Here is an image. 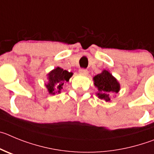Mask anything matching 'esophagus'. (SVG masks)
<instances>
[{
  "mask_svg": "<svg viewBox=\"0 0 154 154\" xmlns=\"http://www.w3.org/2000/svg\"><path fill=\"white\" fill-rule=\"evenodd\" d=\"M79 73L81 74H83V75H87V74H88V70H87V69L81 68L79 70Z\"/></svg>",
  "mask_w": 154,
  "mask_h": 154,
  "instance_id": "obj_1",
  "label": "esophagus"
}]
</instances>
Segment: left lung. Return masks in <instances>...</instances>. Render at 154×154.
<instances>
[{
	"label": "left lung",
	"mask_w": 154,
	"mask_h": 154,
	"mask_svg": "<svg viewBox=\"0 0 154 154\" xmlns=\"http://www.w3.org/2000/svg\"><path fill=\"white\" fill-rule=\"evenodd\" d=\"M94 85L97 88L98 93L97 95L101 100L105 101H110V94L112 93L119 92L120 86L117 80L110 72L103 70L100 74L94 77Z\"/></svg>",
	"instance_id": "1"
}]
</instances>
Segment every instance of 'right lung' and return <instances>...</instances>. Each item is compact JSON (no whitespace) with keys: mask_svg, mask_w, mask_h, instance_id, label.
I'll list each match as a JSON object with an SVG mask.
<instances>
[{"mask_svg":"<svg viewBox=\"0 0 154 154\" xmlns=\"http://www.w3.org/2000/svg\"><path fill=\"white\" fill-rule=\"evenodd\" d=\"M72 75L73 73L68 72L59 67L51 70L48 74V83L45 84L49 94L54 95L56 93H60V90L63 89V84L68 82L69 79L72 77Z\"/></svg>","mask_w":154,"mask_h":154,"instance_id":"obj_1","label":"right lung"}]
</instances>
